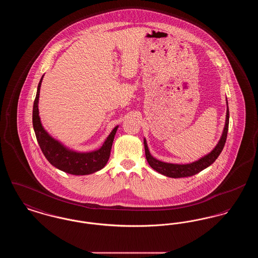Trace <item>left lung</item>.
Returning a JSON list of instances; mask_svg holds the SVG:
<instances>
[{"label": "left lung", "mask_w": 258, "mask_h": 258, "mask_svg": "<svg viewBox=\"0 0 258 258\" xmlns=\"http://www.w3.org/2000/svg\"><path fill=\"white\" fill-rule=\"evenodd\" d=\"M227 100V99H226ZM227 104V109H226V118H225V124L223 127V132L221 136L220 141L216 145L209 154L205 155L204 157L200 158L199 160H196L190 163L186 164H178V163H169V162H164L157 160L154 158L148 148L147 141L144 138V148H145V155L147 159L148 163L150 166L159 172L160 174L170 177V178H184V177H189L194 176L197 173L202 171L203 169L207 168L211 164L214 163V161L218 159L220 154L224 147L226 137H227V132H228V123H229V109H228V102L226 101Z\"/></svg>", "instance_id": "8db88e82"}]
</instances>
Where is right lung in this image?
Here are the masks:
<instances>
[{"instance_id":"add662e5","label":"right lung","mask_w":258,"mask_h":258,"mask_svg":"<svg viewBox=\"0 0 258 258\" xmlns=\"http://www.w3.org/2000/svg\"><path fill=\"white\" fill-rule=\"evenodd\" d=\"M43 76L44 74L38 83L37 96L33 107V126L38 145L43 155L53 166L73 175H89L102 169L109 160L112 143L119 125H116L113 128L102 146L98 150L92 152H77L64 146L45 131L40 121L38 99Z\"/></svg>"}]
</instances>
